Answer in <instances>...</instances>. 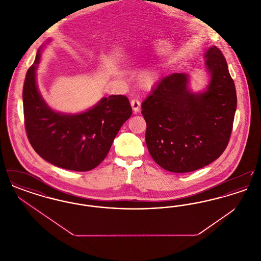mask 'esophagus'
Instances as JSON below:
<instances>
[{
	"instance_id": "1",
	"label": "esophagus",
	"mask_w": 261,
	"mask_h": 261,
	"mask_svg": "<svg viewBox=\"0 0 261 261\" xmlns=\"http://www.w3.org/2000/svg\"><path fill=\"white\" fill-rule=\"evenodd\" d=\"M131 107H132V109H133L134 112H140V109H141V102H140V100L137 99H132V100H131Z\"/></svg>"
}]
</instances>
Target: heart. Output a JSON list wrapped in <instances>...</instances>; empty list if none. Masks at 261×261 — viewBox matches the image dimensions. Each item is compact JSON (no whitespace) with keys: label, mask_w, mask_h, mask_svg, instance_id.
<instances>
[{"label":"heart","mask_w":261,"mask_h":261,"mask_svg":"<svg viewBox=\"0 0 261 261\" xmlns=\"http://www.w3.org/2000/svg\"><path fill=\"white\" fill-rule=\"evenodd\" d=\"M154 81V74L153 73H148L144 76V83L146 85H151Z\"/></svg>","instance_id":"b5f03b06"}]
</instances>
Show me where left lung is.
<instances>
[{
    "mask_svg": "<svg viewBox=\"0 0 261 261\" xmlns=\"http://www.w3.org/2000/svg\"><path fill=\"white\" fill-rule=\"evenodd\" d=\"M211 80L204 93L188 90V76L163 77L142 103L146 143L163 169L185 173L217 160L227 148L237 108L236 87L222 51L205 54Z\"/></svg>",
    "mask_w": 261,
    "mask_h": 261,
    "instance_id": "1",
    "label": "left lung"
}]
</instances>
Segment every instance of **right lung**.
Wrapping results in <instances>:
<instances>
[{
    "label": "right lung",
    "mask_w": 261,
    "mask_h": 261,
    "mask_svg": "<svg viewBox=\"0 0 261 261\" xmlns=\"http://www.w3.org/2000/svg\"><path fill=\"white\" fill-rule=\"evenodd\" d=\"M40 51L29 67L23 84L26 135L32 148L46 162L73 171H89L108 155L112 142L132 115L123 95L103 98L88 112L69 115L51 111L36 85Z\"/></svg>",
    "instance_id": "1"
}]
</instances>
